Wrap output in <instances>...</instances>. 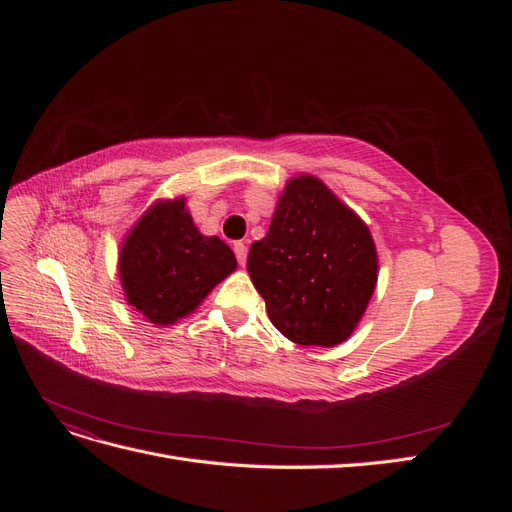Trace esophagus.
<instances>
[{"label":"esophagus","mask_w":512,"mask_h":512,"mask_svg":"<svg viewBox=\"0 0 512 512\" xmlns=\"http://www.w3.org/2000/svg\"><path fill=\"white\" fill-rule=\"evenodd\" d=\"M235 256H237V260H239V265L243 267L245 260H247V245H245V243H241V241L235 243Z\"/></svg>","instance_id":"esophagus-1"}]
</instances>
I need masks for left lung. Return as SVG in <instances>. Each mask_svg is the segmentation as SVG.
Returning <instances> with one entry per match:
<instances>
[{
  "label": "left lung",
  "mask_w": 512,
  "mask_h": 512,
  "mask_svg": "<svg viewBox=\"0 0 512 512\" xmlns=\"http://www.w3.org/2000/svg\"><path fill=\"white\" fill-rule=\"evenodd\" d=\"M247 273L280 333L301 346H337L359 324L378 280L369 228L320 179L288 181Z\"/></svg>",
  "instance_id": "8db88e82"
}]
</instances>
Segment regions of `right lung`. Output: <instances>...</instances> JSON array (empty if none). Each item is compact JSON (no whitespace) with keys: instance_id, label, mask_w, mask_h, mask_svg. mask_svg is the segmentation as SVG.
Wrapping results in <instances>:
<instances>
[{"instance_id":"1","label":"right lung","mask_w":512,"mask_h":512,"mask_svg":"<svg viewBox=\"0 0 512 512\" xmlns=\"http://www.w3.org/2000/svg\"><path fill=\"white\" fill-rule=\"evenodd\" d=\"M235 269L237 258L222 239L200 235L185 198L153 205L119 254L126 299L153 324H173L194 312Z\"/></svg>"}]
</instances>
